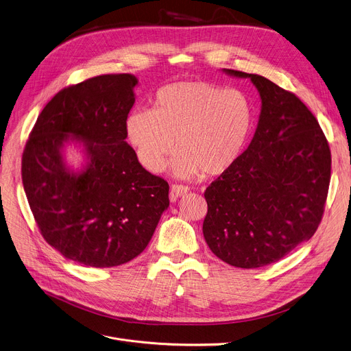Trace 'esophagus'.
Returning a JSON list of instances; mask_svg holds the SVG:
<instances>
[{
    "label": "esophagus",
    "mask_w": 351,
    "mask_h": 351,
    "mask_svg": "<svg viewBox=\"0 0 351 351\" xmlns=\"http://www.w3.org/2000/svg\"><path fill=\"white\" fill-rule=\"evenodd\" d=\"M189 192V188L188 186H182V184H173L171 188V200L172 202H176V199L188 195Z\"/></svg>",
    "instance_id": "esophagus-1"
}]
</instances>
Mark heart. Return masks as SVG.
<instances>
[{"mask_svg":"<svg viewBox=\"0 0 351 351\" xmlns=\"http://www.w3.org/2000/svg\"><path fill=\"white\" fill-rule=\"evenodd\" d=\"M252 127V106L244 91L204 80L162 87L152 110H134L125 121L130 144L141 165L159 173L179 152L176 178L219 176L241 156Z\"/></svg>","mask_w":351,"mask_h":351,"instance_id":"heart-1","label":"heart"}]
</instances>
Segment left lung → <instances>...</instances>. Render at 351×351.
I'll return each mask as SVG.
<instances>
[{
    "label": "left lung",
    "mask_w": 351,
    "mask_h": 351,
    "mask_svg": "<svg viewBox=\"0 0 351 351\" xmlns=\"http://www.w3.org/2000/svg\"><path fill=\"white\" fill-rule=\"evenodd\" d=\"M223 72L251 80L261 112L248 148L204 192L203 236L221 261L258 268L315 234L329 191L330 149L315 115L293 93L260 75Z\"/></svg>",
    "instance_id": "left-lung-1"
}]
</instances>
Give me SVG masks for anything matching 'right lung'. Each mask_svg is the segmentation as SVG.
I'll use <instances>...</instances> for the list:
<instances>
[{
	"instance_id": "obj_1",
	"label": "right lung",
	"mask_w": 351,
	"mask_h": 351,
	"mask_svg": "<svg viewBox=\"0 0 351 351\" xmlns=\"http://www.w3.org/2000/svg\"><path fill=\"white\" fill-rule=\"evenodd\" d=\"M134 75H104L63 88L45 106L22 155V183L43 239L86 267L125 264L151 241L169 207V184L127 144ZM84 154L79 169L64 152Z\"/></svg>"
}]
</instances>
